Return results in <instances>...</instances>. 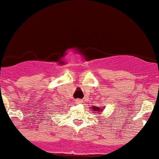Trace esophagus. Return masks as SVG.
<instances>
[{"label":"esophagus","instance_id":"esophagus-1","mask_svg":"<svg viewBox=\"0 0 159 159\" xmlns=\"http://www.w3.org/2000/svg\"><path fill=\"white\" fill-rule=\"evenodd\" d=\"M75 102L76 103H82L83 101H82L81 99H75Z\"/></svg>","mask_w":159,"mask_h":159}]
</instances>
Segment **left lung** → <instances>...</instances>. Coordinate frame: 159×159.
<instances>
[{
  "label": "left lung",
  "mask_w": 159,
  "mask_h": 159,
  "mask_svg": "<svg viewBox=\"0 0 159 159\" xmlns=\"http://www.w3.org/2000/svg\"><path fill=\"white\" fill-rule=\"evenodd\" d=\"M92 109L94 111H97L98 113L100 111H102V109H101L100 107H92Z\"/></svg>",
  "instance_id": "left-lung-1"
}]
</instances>
